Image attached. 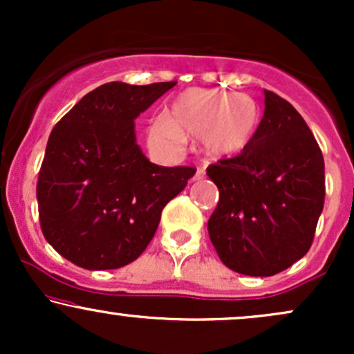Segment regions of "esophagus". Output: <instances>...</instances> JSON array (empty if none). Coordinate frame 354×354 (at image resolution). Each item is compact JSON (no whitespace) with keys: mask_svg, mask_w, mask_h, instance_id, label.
Instances as JSON below:
<instances>
[{"mask_svg":"<svg viewBox=\"0 0 354 354\" xmlns=\"http://www.w3.org/2000/svg\"><path fill=\"white\" fill-rule=\"evenodd\" d=\"M203 178H205V169L198 168L196 173H194V176H193V181H201Z\"/></svg>","mask_w":354,"mask_h":354,"instance_id":"34e87169","label":"esophagus"}]
</instances>
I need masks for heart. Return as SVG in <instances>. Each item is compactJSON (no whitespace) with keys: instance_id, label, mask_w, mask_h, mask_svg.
<instances>
[{"instance_id":"1","label":"heart","mask_w":354,"mask_h":354,"mask_svg":"<svg viewBox=\"0 0 354 354\" xmlns=\"http://www.w3.org/2000/svg\"><path fill=\"white\" fill-rule=\"evenodd\" d=\"M259 109L250 96L223 89L189 88L180 93L165 116L148 128L149 143L173 151L183 140L198 138L200 149L213 160L236 156L258 131Z\"/></svg>"}]
</instances>
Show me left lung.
<instances>
[{
  "label": "left lung",
  "mask_w": 354,
  "mask_h": 354,
  "mask_svg": "<svg viewBox=\"0 0 354 354\" xmlns=\"http://www.w3.org/2000/svg\"><path fill=\"white\" fill-rule=\"evenodd\" d=\"M263 93L251 145L206 169L219 189L211 243L230 270L248 276H273L301 259L324 205V160L311 129L286 100Z\"/></svg>",
  "instance_id": "8db88e82"
}]
</instances>
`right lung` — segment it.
<instances>
[{"mask_svg": "<svg viewBox=\"0 0 354 354\" xmlns=\"http://www.w3.org/2000/svg\"><path fill=\"white\" fill-rule=\"evenodd\" d=\"M174 84H101L53 128L36 186L39 221L46 241L76 266L135 261L196 173L154 165L136 143L135 120Z\"/></svg>", "mask_w": 354, "mask_h": 354, "instance_id": "add662e5", "label": "right lung"}]
</instances>
